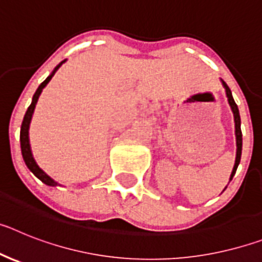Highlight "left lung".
Masks as SVG:
<instances>
[{"instance_id":"1","label":"left lung","mask_w":262,"mask_h":262,"mask_svg":"<svg viewBox=\"0 0 262 262\" xmlns=\"http://www.w3.org/2000/svg\"><path fill=\"white\" fill-rule=\"evenodd\" d=\"M222 84H223L224 89H226V94H227V98H228V103L231 106V110L233 113V119H235V135H236V160H235V165H233L232 169V173H231V177H230V181L233 178L236 173V169L239 166L240 163V159H242V147H243V135H242V128H240V114H239V108H237V105L233 101V97L232 93H231L230 88L227 86V84L222 80Z\"/></svg>"}]
</instances>
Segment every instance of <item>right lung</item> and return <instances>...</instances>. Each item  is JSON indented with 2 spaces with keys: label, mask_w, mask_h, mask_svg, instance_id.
Listing matches in <instances>:
<instances>
[{
  "label": "right lung",
  "mask_w": 262,
  "mask_h": 262,
  "mask_svg": "<svg viewBox=\"0 0 262 262\" xmlns=\"http://www.w3.org/2000/svg\"><path fill=\"white\" fill-rule=\"evenodd\" d=\"M62 62H66V60L60 62L59 66L53 69L52 73H51V75L48 76V77L46 78V80L43 81L40 85H39V88L36 89L35 94H34V97H32L31 105L29 106V108H27V111H26V114H25V118H23L22 126H20V151H22L23 160H25V163H26L27 168H29L30 170H31V172L34 173V174H35L36 177L39 178V180H40L41 182H45V184L48 185V186H57L59 184H57L56 181H53L52 178H51L50 176L47 174V173L43 172V170L39 168V165L36 164L35 160H34V156H32V154H31V147H30L29 128H30V122H31L32 114H34V110H35V105H36V102H38V98H39V96H40L41 90L45 89L46 85L50 82V80L53 77V75H55V72H56L57 69L60 68V66H61Z\"/></svg>",
  "instance_id": "obj_1"
}]
</instances>
